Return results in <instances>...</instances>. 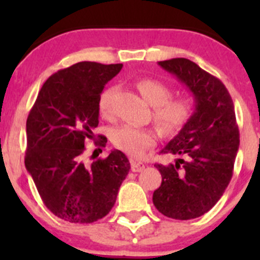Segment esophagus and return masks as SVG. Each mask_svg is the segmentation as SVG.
<instances>
[{
    "mask_svg": "<svg viewBox=\"0 0 260 260\" xmlns=\"http://www.w3.org/2000/svg\"><path fill=\"white\" fill-rule=\"evenodd\" d=\"M145 166L146 165L143 164V162L135 161V159H132V161H131V170H132L133 172L143 171V170H145Z\"/></svg>",
    "mask_w": 260,
    "mask_h": 260,
    "instance_id": "1",
    "label": "esophagus"
}]
</instances>
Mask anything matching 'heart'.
Masks as SVG:
<instances>
[{
  "mask_svg": "<svg viewBox=\"0 0 260 260\" xmlns=\"http://www.w3.org/2000/svg\"><path fill=\"white\" fill-rule=\"evenodd\" d=\"M143 98L153 106V119L167 135L179 132L192 114V102L188 96H172L167 84L157 79L145 78L136 83ZM114 88H106L98 96V112L101 117L109 118L112 114V101ZM111 141L117 148L135 157H141L157 142L153 128L123 124L111 131Z\"/></svg>",
  "mask_w": 260,
  "mask_h": 260,
  "instance_id": "heart-1",
  "label": "heart"
}]
</instances>
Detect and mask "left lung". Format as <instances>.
<instances>
[{
  "label": "left lung",
  "instance_id": "obj_1",
  "mask_svg": "<svg viewBox=\"0 0 260 260\" xmlns=\"http://www.w3.org/2000/svg\"><path fill=\"white\" fill-rule=\"evenodd\" d=\"M182 81L195 98V112L159 153L180 156L174 165L156 164L162 176L153 204L165 216L190 220L219 201L233 177L239 148L234 103L221 80L185 57L158 62Z\"/></svg>",
  "mask_w": 260,
  "mask_h": 260
}]
</instances>
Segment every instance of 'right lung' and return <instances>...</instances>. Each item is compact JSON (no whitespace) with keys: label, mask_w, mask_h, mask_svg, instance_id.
<instances>
[{"label":"right lung","mask_w":260,"mask_h":260,"mask_svg":"<svg viewBox=\"0 0 260 260\" xmlns=\"http://www.w3.org/2000/svg\"><path fill=\"white\" fill-rule=\"evenodd\" d=\"M122 64L81 61L52 74L44 83L26 120L25 166L40 198L55 216L89 224L106 216L131 170L114 149L91 165L84 162L85 143L106 147L98 136V96Z\"/></svg>","instance_id":"obj_1"}]
</instances>
